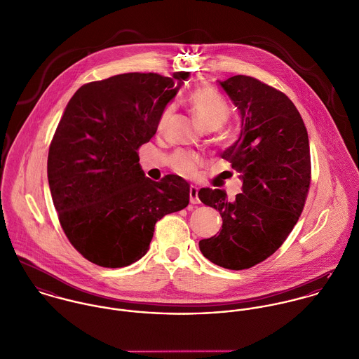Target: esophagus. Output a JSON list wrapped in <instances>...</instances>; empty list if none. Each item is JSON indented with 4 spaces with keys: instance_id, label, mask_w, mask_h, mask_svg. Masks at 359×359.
Masks as SVG:
<instances>
[{
    "instance_id": "esophagus-1",
    "label": "esophagus",
    "mask_w": 359,
    "mask_h": 359,
    "mask_svg": "<svg viewBox=\"0 0 359 359\" xmlns=\"http://www.w3.org/2000/svg\"><path fill=\"white\" fill-rule=\"evenodd\" d=\"M198 194H199V189H198L196 187H191V189H189V201H191V203H192V205H198V203H201Z\"/></svg>"
}]
</instances>
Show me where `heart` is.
Listing matches in <instances>:
<instances>
[{"mask_svg":"<svg viewBox=\"0 0 359 359\" xmlns=\"http://www.w3.org/2000/svg\"><path fill=\"white\" fill-rule=\"evenodd\" d=\"M188 102L196 121L207 131H215L221 128L229 118V106L215 90L210 87H199L192 90L188 97ZM172 104H167L163 109L158 121L160 126L165 123V120L172 113ZM201 164L202 160L196 154L178 152L172 157L174 170L185 177L195 175Z\"/></svg>","mask_w":359,"mask_h":359,"instance_id":"heart-1","label":"heart"}]
</instances>
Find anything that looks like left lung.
Masks as SVG:
<instances>
[{"label":"left lung","instance_id":"left-lung-1","mask_svg":"<svg viewBox=\"0 0 359 359\" xmlns=\"http://www.w3.org/2000/svg\"><path fill=\"white\" fill-rule=\"evenodd\" d=\"M238 107L242 130L222 158L242 180V194L202 188L199 199L219 211L218 235L199 242L202 255L226 269H246L272 256L299 221L311 181L307 128L283 93L249 76L219 81Z\"/></svg>","mask_w":359,"mask_h":359}]
</instances>
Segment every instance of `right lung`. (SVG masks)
<instances>
[{
	"label": "right lung",
	"instance_id": "obj_1",
	"mask_svg": "<svg viewBox=\"0 0 359 359\" xmlns=\"http://www.w3.org/2000/svg\"><path fill=\"white\" fill-rule=\"evenodd\" d=\"M189 76L117 74L84 84L67 103L50 147L48 182L67 239L88 261L104 268L138 261L156 222L189 205L184 178L152 181L137 154Z\"/></svg>",
	"mask_w": 359,
	"mask_h": 359
}]
</instances>
